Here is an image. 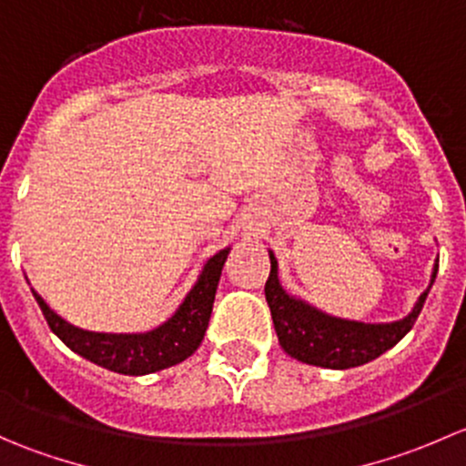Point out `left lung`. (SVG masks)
<instances>
[{"mask_svg": "<svg viewBox=\"0 0 466 466\" xmlns=\"http://www.w3.org/2000/svg\"><path fill=\"white\" fill-rule=\"evenodd\" d=\"M435 275L437 266L431 286H433ZM431 286L421 293L420 302L415 304L410 316L399 322L363 324L338 320V318L324 316L309 304L286 295L279 279H277V261L270 252V275H268L263 290H266L277 338H279V345L284 347L286 354L309 365L347 370L370 363V360L379 359L383 351H388L390 347L397 345L420 318Z\"/></svg>", "mask_w": 466, "mask_h": 466, "instance_id": "8db88e82", "label": "left lung"}]
</instances>
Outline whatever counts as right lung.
<instances>
[{
	"label": "right lung",
	"instance_id": "add662e5",
	"mask_svg": "<svg viewBox=\"0 0 466 466\" xmlns=\"http://www.w3.org/2000/svg\"><path fill=\"white\" fill-rule=\"evenodd\" d=\"M228 252L229 250L218 252V255L207 261L198 284L191 289V293L187 295L176 316L148 333L83 331V329L72 327L63 318L56 316L40 295L33 293V298L40 304L42 316H45L51 331L69 350L81 354L83 359L92 360V363L101 365V368L112 370V372L139 377V374L171 368V365L189 359L198 350L205 338L207 324H209L220 270H223L225 259H228Z\"/></svg>",
	"mask_w": 466,
	"mask_h": 466
}]
</instances>
